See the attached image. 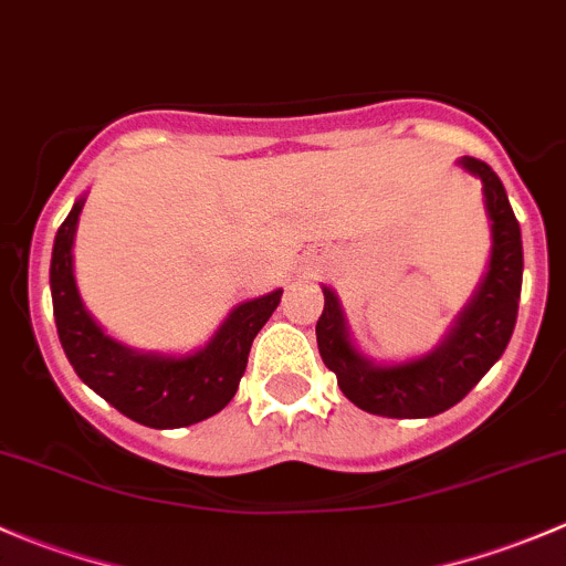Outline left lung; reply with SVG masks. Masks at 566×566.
<instances>
[{
	"label": "left lung",
	"mask_w": 566,
	"mask_h": 566,
	"mask_svg": "<svg viewBox=\"0 0 566 566\" xmlns=\"http://www.w3.org/2000/svg\"><path fill=\"white\" fill-rule=\"evenodd\" d=\"M460 164L484 186V205L493 221V254L482 287L438 350L394 367L367 361L347 339L339 301L323 287L325 306L315 328L319 356L336 375L342 394L367 413L389 419H427L443 413L488 375L515 331L523 284L521 224L499 175L479 158L465 156Z\"/></svg>",
	"instance_id": "1"
}]
</instances>
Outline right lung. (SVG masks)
<instances>
[{
	"label": "right lung",
	"mask_w": 566,
	"mask_h": 566,
	"mask_svg": "<svg viewBox=\"0 0 566 566\" xmlns=\"http://www.w3.org/2000/svg\"><path fill=\"white\" fill-rule=\"evenodd\" d=\"M84 199L73 205L56 230L51 251V301L62 350L78 378L128 419L156 430L197 424L219 413L249 364L254 336L279 306L282 290L247 301L221 325L205 350L193 356H147L108 339L78 298L73 279V235Z\"/></svg>",
	"instance_id": "add662e5"
}]
</instances>
